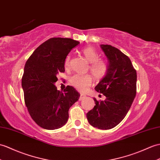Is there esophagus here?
<instances>
[{"instance_id": "esophagus-1", "label": "esophagus", "mask_w": 160, "mask_h": 160, "mask_svg": "<svg viewBox=\"0 0 160 160\" xmlns=\"http://www.w3.org/2000/svg\"><path fill=\"white\" fill-rule=\"evenodd\" d=\"M85 97H86V95H83V94H81V95H80V98H79V100H80V101H81V100H82L83 99H84Z\"/></svg>"}]
</instances>
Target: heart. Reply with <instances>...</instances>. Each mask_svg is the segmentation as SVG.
Here are the masks:
<instances>
[{
	"label": "heart",
	"instance_id": "heart-1",
	"mask_svg": "<svg viewBox=\"0 0 160 160\" xmlns=\"http://www.w3.org/2000/svg\"><path fill=\"white\" fill-rule=\"evenodd\" d=\"M81 53L84 57L90 62L88 70L96 80H101L106 75L108 72V64L106 61L103 58H99V54L95 49L91 47H85L81 50ZM71 57L68 56L65 60V68L68 69L70 65ZM92 78L91 75H76L73 76L70 78V84L76 88L77 90L81 92L86 91L88 88L91 86Z\"/></svg>",
	"mask_w": 160,
	"mask_h": 160
}]
</instances>
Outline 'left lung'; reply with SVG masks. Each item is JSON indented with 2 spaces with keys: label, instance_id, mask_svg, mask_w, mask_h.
<instances>
[{
  "label": "left lung",
  "instance_id": "obj_1",
  "mask_svg": "<svg viewBox=\"0 0 160 160\" xmlns=\"http://www.w3.org/2000/svg\"><path fill=\"white\" fill-rule=\"evenodd\" d=\"M109 60L106 75L95 91L106 97L104 101L94 98L95 106L87 114L89 123L100 129L114 128L130 109L136 94L137 74L130 59L117 48L101 45Z\"/></svg>",
  "mask_w": 160,
  "mask_h": 160
}]
</instances>
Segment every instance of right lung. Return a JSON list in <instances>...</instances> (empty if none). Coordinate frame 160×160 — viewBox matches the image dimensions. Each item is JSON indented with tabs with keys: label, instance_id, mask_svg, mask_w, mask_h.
I'll return each mask as SVG.
<instances>
[{
	"label": "right lung",
	"instance_id": "obj_1",
	"mask_svg": "<svg viewBox=\"0 0 160 160\" xmlns=\"http://www.w3.org/2000/svg\"><path fill=\"white\" fill-rule=\"evenodd\" d=\"M80 42L69 38H53L33 52L24 66L22 78L24 102L32 120L46 129L61 128L69 118V110L80 94L71 86L63 92L54 83L65 72V58Z\"/></svg>",
	"mask_w": 160,
	"mask_h": 160
}]
</instances>
